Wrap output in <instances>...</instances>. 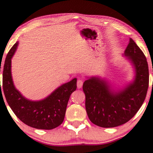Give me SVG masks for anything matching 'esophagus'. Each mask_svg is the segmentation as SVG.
I'll use <instances>...</instances> for the list:
<instances>
[{"label":"esophagus","instance_id":"34e87169","mask_svg":"<svg viewBox=\"0 0 153 153\" xmlns=\"http://www.w3.org/2000/svg\"><path fill=\"white\" fill-rule=\"evenodd\" d=\"M77 88H81L83 86V80L82 79H79L78 80H77Z\"/></svg>","mask_w":153,"mask_h":153}]
</instances>
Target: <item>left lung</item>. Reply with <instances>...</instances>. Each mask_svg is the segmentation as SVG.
<instances>
[{
	"label": "left lung",
	"mask_w": 153,
	"mask_h": 153,
	"mask_svg": "<svg viewBox=\"0 0 153 153\" xmlns=\"http://www.w3.org/2000/svg\"><path fill=\"white\" fill-rule=\"evenodd\" d=\"M125 55L134 65L135 81L118 93L111 91L105 81L92 77L84 82L85 107L89 120L103 128L123 125L136 114L146 99L149 86V69L146 57L133 39Z\"/></svg>",
	"instance_id": "obj_1"
}]
</instances>
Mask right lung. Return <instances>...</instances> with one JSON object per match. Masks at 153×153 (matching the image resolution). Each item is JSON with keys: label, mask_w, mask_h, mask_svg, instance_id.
I'll return each instance as SVG.
<instances>
[{"label": "right lung", "mask_w": 153, "mask_h": 153, "mask_svg": "<svg viewBox=\"0 0 153 153\" xmlns=\"http://www.w3.org/2000/svg\"><path fill=\"white\" fill-rule=\"evenodd\" d=\"M18 44L16 42L13 45L5 58L3 67V86L2 87L0 86V94L4 92L9 106L25 124L37 129L55 128L61 125L65 119L69 97L76 88V79L59 86L42 101H31L26 99L16 89L11 76V58Z\"/></svg>", "instance_id": "1"}]
</instances>
